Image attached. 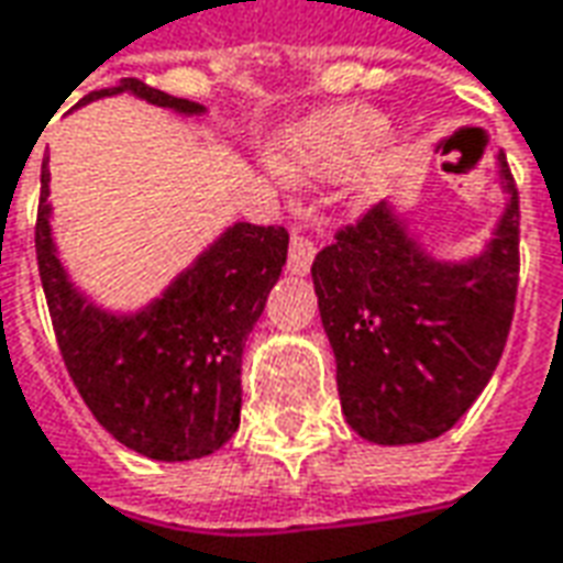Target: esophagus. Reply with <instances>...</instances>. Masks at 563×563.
<instances>
[{"instance_id": "34e87169", "label": "esophagus", "mask_w": 563, "mask_h": 563, "mask_svg": "<svg viewBox=\"0 0 563 563\" xmlns=\"http://www.w3.org/2000/svg\"><path fill=\"white\" fill-rule=\"evenodd\" d=\"M313 256H317V244L307 234L295 232L292 241H289V271L305 277L310 265H313Z\"/></svg>"}]
</instances>
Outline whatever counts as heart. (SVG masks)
Wrapping results in <instances>:
<instances>
[{"mask_svg":"<svg viewBox=\"0 0 563 563\" xmlns=\"http://www.w3.org/2000/svg\"><path fill=\"white\" fill-rule=\"evenodd\" d=\"M386 129V117L365 104H350L329 114L310 117L292 129L283 150L280 168L292 177L310 180L346 177L379 147Z\"/></svg>","mask_w":563,"mask_h":563,"instance_id":"b5f03b06","label":"heart"}]
</instances>
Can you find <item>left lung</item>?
Listing matches in <instances>:
<instances>
[{
	"label": "left lung",
	"mask_w": 563,
	"mask_h": 563,
	"mask_svg": "<svg viewBox=\"0 0 563 563\" xmlns=\"http://www.w3.org/2000/svg\"><path fill=\"white\" fill-rule=\"evenodd\" d=\"M497 168L507 208L479 256L434 258L379 201L313 258L343 416L371 443L446 434L495 374L519 289V189Z\"/></svg>",
	"instance_id": "1"
}]
</instances>
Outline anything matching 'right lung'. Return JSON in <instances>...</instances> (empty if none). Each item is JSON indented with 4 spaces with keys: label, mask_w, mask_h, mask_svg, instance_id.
Returning <instances> with one entry per match:
<instances>
[{
    "label": "right lung",
    "mask_w": 563,
    "mask_h": 563,
    "mask_svg": "<svg viewBox=\"0 0 563 563\" xmlns=\"http://www.w3.org/2000/svg\"><path fill=\"white\" fill-rule=\"evenodd\" d=\"M132 92L198 117L205 104L153 90L135 78L78 102ZM51 172L42 162L35 253L56 343L80 398L108 434L156 461H192L229 443L241 424V355L280 280L289 250L283 225L234 222L172 286L135 313L92 305L56 256Z\"/></svg>",
    "instance_id": "right-lung-1"
}]
</instances>
